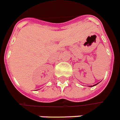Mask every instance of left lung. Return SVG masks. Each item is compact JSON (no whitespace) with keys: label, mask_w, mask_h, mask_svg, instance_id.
Returning <instances> with one entry per match:
<instances>
[{"label":"left lung","mask_w":120,"mask_h":120,"mask_svg":"<svg viewBox=\"0 0 120 120\" xmlns=\"http://www.w3.org/2000/svg\"><path fill=\"white\" fill-rule=\"evenodd\" d=\"M97 84H98V83H97ZM97 84H96V85H93V86H95V85H97Z\"/></svg>","instance_id":"1"}]
</instances>
